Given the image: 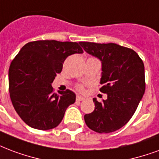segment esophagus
<instances>
[{
    "instance_id": "esophagus-1",
    "label": "esophagus",
    "mask_w": 159,
    "mask_h": 159,
    "mask_svg": "<svg viewBox=\"0 0 159 159\" xmlns=\"http://www.w3.org/2000/svg\"><path fill=\"white\" fill-rule=\"evenodd\" d=\"M84 99H85V98L82 97V96H79V95H77V96H76V101H78V102L84 100Z\"/></svg>"
}]
</instances>
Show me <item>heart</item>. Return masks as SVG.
I'll return each mask as SVG.
<instances>
[{"mask_svg": "<svg viewBox=\"0 0 159 159\" xmlns=\"http://www.w3.org/2000/svg\"><path fill=\"white\" fill-rule=\"evenodd\" d=\"M77 89H78V90H79V91H81V92H83V90H84V89H83V87L82 85L77 86Z\"/></svg>", "mask_w": 159, "mask_h": 159, "instance_id": "b5f03b06", "label": "heart"}]
</instances>
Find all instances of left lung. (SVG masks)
I'll list each match as a JSON object with an SVG mask.
<instances>
[{
	"label": "left lung",
	"mask_w": 159,
	"mask_h": 159,
	"mask_svg": "<svg viewBox=\"0 0 159 159\" xmlns=\"http://www.w3.org/2000/svg\"><path fill=\"white\" fill-rule=\"evenodd\" d=\"M79 43L101 61L100 91L107 94L103 102L93 99L95 109L84 116L85 123L98 133L116 131L130 120L145 93L144 64L133 50L116 43Z\"/></svg>",
	"instance_id": "left-lung-1"
}]
</instances>
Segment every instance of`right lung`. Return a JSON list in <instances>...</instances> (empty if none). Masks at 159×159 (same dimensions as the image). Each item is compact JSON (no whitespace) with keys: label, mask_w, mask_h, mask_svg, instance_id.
<instances>
[{"label":"right lung","mask_w":159,"mask_h":159,"mask_svg":"<svg viewBox=\"0 0 159 159\" xmlns=\"http://www.w3.org/2000/svg\"><path fill=\"white\" fill-rule=\"evenodd\" d=\"M82 54L76 42L38 40L20 50L9 68V92L17 115L30 127L46 130L56 127L76 94L67 89L53 93V81L68 56Z\"/></svg>","instance_id":"obj_1"}]
</instances>
